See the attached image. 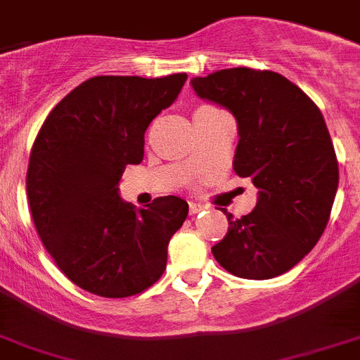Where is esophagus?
I'll return each instance as SVG.
<instances>
[{
	"label": "esophagus",
	"instance_id": "esophagus-1",
	"mask_svg": "<svg viewBox=\"0 0 360 360\" xmlns=\"http://www.w3.org/2000/svg\"><path fill=\"white\" fill-rule=\"evenodd\" d=\"M204 210H205V205L198 204V202H191V204H189V213L191 214H198L200 211H204Z\"/></svg>",
	"mask_w": 360,
	"mask_h": 360
}]
</instances>
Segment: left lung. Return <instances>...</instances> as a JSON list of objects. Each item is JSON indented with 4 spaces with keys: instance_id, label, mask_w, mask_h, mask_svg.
Instances as JSON below:
<instances>
[{
    "instance_id": "obj_1",
    "label": "left lung",
    "mask_w": 360,
    "mask_h": 360,
    "mask_svg": "<svg viewBox=\"0 0 360 360\" xmlns=\"http://www.w3.org/2000/svg\"><path fill=\"white\" fill-rule=\"evenodd\" d=\"M196 94L220 103L238 124L233 169L250 178L259 200L233 218L211 248L217 262L240 278L266 281L290 271L315 248L330 220L339 162L315 101L273 70H217L191 79Z\"/></svg>"
}]
</instances>
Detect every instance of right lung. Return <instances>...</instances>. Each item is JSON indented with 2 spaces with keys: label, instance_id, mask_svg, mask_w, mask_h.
<instances>
[{
  "label": "right lung",
  "instance_id": "1",
  "mask_svg": "<svg viewBox=\"0 0 360 360\" xmlns=\"http://www.w3.org/2000/svg\"><path fill=\"white\" fill-rule=\"evenodd\" d=\"M186 72L164 78L94 76L43 122L30 150L34 226L61 273L89 293L125 299L164 275L167 244L189 205L158 196L136 210L118 195L125 165L143 158L153 118L176 100Z\"/></svg>",
  "mask_w": 360,
  "mask_h": 360
}]
</instances>
